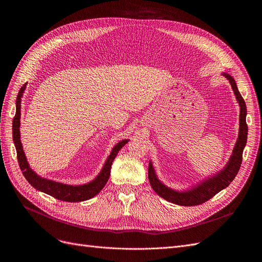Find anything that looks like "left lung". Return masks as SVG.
Returning a JSON list of instances; mask_svg holds the SVG:
<instances>
[{
  "instance_id": "8db88e82",
  "label": "left lung",
  "mask_w": 262,
  "mask_h": 262,
  "mask_svg": "<svg viewBox=\"0 0 262 262\" xmlns=\"http://www.w3.org/2000/svg\"><path fill=\"white\" fill-rule=\"evenodd\" d=\"M223 75L229 80L233 93L240 105V127L238 140L233 147L232 154L223 170L214 174L211 177L206 178L205 181L194 186L192 189L187 191H175L171 188H168L163 185L156 176L155 170L153 168L152 162L148 164V181L150 186L156 193L162 199L167 200L173 204L181 206H196L207 202L213 198L220 191L225 189L239 172V169L242 163V154L243 149L247 140V124H246V105L241 96L236 81L229 74L223 73Z\"/></svg>"
}]
</instances>
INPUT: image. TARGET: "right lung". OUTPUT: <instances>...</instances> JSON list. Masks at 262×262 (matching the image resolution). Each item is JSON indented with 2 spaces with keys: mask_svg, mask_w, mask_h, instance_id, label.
I'll use <instances>...</instances> for the list:
<instances>
[{
  "mask_svg": "<svg viewBox=\"0 0 262 262\" xmlns=\"http://www.w3.org/2000/svg\"><path fill=\"white\" fill-rule=\"evenodd\" d=\"M26 87V82L21 87L18 96H17V101H16V116L12 120V139L13 143H15L16 149H17V157H18V162L20 169L26 178V181L29 182L35 189L38 191L45 192V193L63 201V202H82V201H87L89 199H92L99 192L104 188L106 183L108 182V178L110 175V169H112V164L114 159L116 158L117 154L119 153V150L122 148V146L125 145L128 140H122L119 143L115 145L113 148L112 153L108 156L104 167L100 174L96 176L94 180L88 184L85 185H79V186H71V185H66L62 183L58 182H54L47 180V178H43L36 174L30 167L29 162L26 160L25 154L23 152V147L22 143L20 140V117H21V99L23 96V92Z\"/></svg>",
  "mask_w": 262,
  "mask_h": 262,
  "instance_id": "1",
  "label": "right lung"
}]
</instances>
